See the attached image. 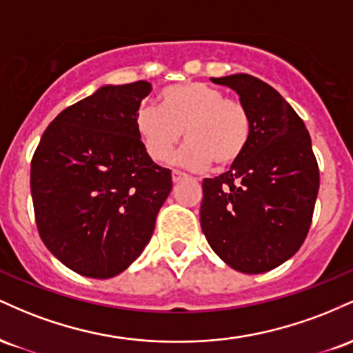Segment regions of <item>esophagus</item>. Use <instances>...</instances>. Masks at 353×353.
<instances>
[{
	"instance_id": "esophagus-1",
	"label": "esophagus",
	"mask_w": 353,
	"mask_h": 353,
	"mask_svg": "<svg viewBox=\"0 0 353 353\" xmlns=\"http://www.w3.org/2000/svg\"><path fill=\"white\" fill-rule=\"evenodd\" d=\"M185 177H188V174H185V172L177 171V169H174V171H172V181L174 182H179L182 179H185Z\"/></svg>"
}]
</instances>
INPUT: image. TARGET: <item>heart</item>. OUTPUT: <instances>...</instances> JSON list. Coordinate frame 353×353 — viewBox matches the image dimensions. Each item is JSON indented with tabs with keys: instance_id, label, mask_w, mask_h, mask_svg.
Wrapping results in <instances>:
<instances>
[{
	"instance_id": "1",
	"label": "heart",
	"mask_w": 353,
	"mask_h": 353,
	"mask_svg": "<svg viewBox=\"0 0 353 353\" xmlns=\"http://www.w3.org/2000/svg\"><path fill=\"white\" fill-rule=\"evenodd\" d=\"M159 99L161 108L144 104L134 114V129L151 159L168 161L182 134L189 143L176 163L184 168L205 169L212 161L225 168L244 154L252 134L249 111L221 89L189 81L163 89Z\"/></svg>"
}]
</instances>
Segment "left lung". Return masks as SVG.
<instances>
[{
    "label": "left lung",
    "instance_id": "left-lung-1",
    "mask_svg": "<svg viewBox=\"0 0 353 353\" xmlns=\"http://www.w3.org/2000/svg\"><path fill=\"white\" fill-rule=\"evenodd\" d=\"M210 81L237 92L252 134L228 172L202 182L201 228L229 267L262 274L305 241L319 194L317 159L303 121L272 86L244 72Z\"/></svg>",
    "mask_w": 353,
    "mask_h": 353
}]
</instances>
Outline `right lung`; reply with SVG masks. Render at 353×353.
Returning <instances> with one entry per match:
<instances>
[{"mask_svg": "<svg viewBox=\"0 0 353 353\" xmlns=\"http://www.w3.org/2000/svg\"><path fill=\"white\" fill-rule=\"evenodd\" d=\"M148 81L106 84L48 125L31 161L36 225L50 252L84 277L128 269L151 241L172 189L134 129Z\"/></svg>", "mask_w": 353, "mask_h": 353, "instance_id": "1", "label": "right lung"}]
</instances>
